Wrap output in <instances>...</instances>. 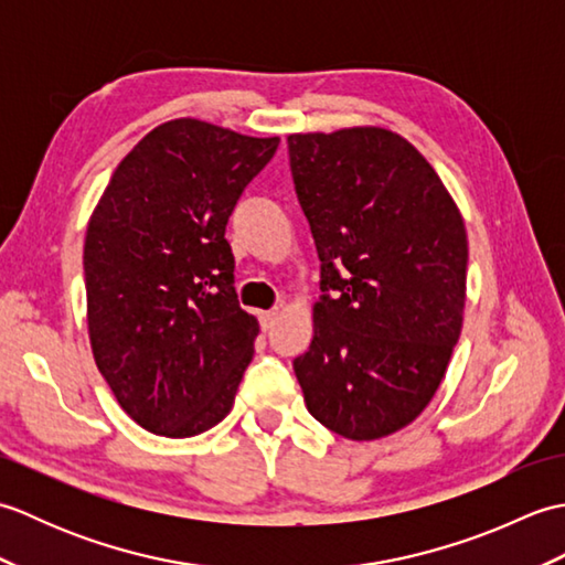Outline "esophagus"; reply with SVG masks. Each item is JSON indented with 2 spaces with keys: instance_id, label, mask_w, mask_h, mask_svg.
<instances>
[{
  "instance_id": "34e87169",
  "label": "esophagus",
  "mask_w": 565,
  "mask_h": 565,
  "mask_svg": "<svg viewBox=\"0 0 565 565\" xmlns=\"http://www.w3.org/2000/svg\"><path fill=\"white\" fill-rule=\"evenodd\" d=\"M276 318H279V313H276V310H264V313H259V326H262V330L269 332V330L274 328Z\"/></svg>"
}]
</instances>
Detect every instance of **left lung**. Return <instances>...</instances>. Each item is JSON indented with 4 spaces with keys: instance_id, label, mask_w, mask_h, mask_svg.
<instances>
[{
    "instance_id": "left-lung-1",
    "label": "left lung",
    "mask_w": 565,
    "mask_h": 565,
    "mask_svg": "<svg viewBox=\"0 0 565 565\" xmlns=\"http://www.w3.org/2000/svg\"><path fill=\"white\" fill-rule=\"evenodd\" d=\"M289 160L322 291L296 379L320 425L381 439L425 411L459 342L463 218L431 164L386 128L296 134Z\"/></svg>"
}]
</instances>
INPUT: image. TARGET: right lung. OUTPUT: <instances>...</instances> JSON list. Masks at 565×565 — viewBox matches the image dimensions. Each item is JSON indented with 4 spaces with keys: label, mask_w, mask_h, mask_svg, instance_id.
I'll return each mask as SVG.
<instances>
[{
    "label": "right lung",
    "mask_w": 565,
    "mask_h": 565,
    "mask_svg": "<svg viewBox=\"0 0 565 565\" xmlns=\"http://www.w3.org/2000/svg\"><path fill=\"white\" fill-rule=\"evenodd\" d=\"M279 138L167 121L116 167L87 225L89 342L118 405L162 437L231 413L259 332L235 294L225 225Z\"/></svg>",
    "instance_id": "obj_1"
}]
</instances>
